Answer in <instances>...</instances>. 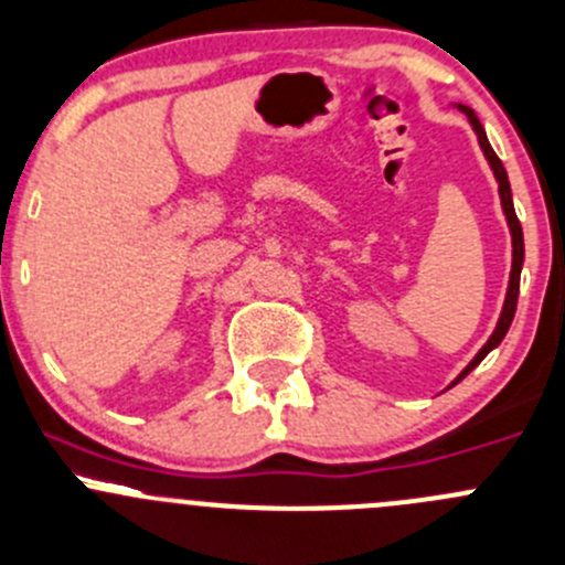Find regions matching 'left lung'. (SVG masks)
Segmentation results:
<instances>
[{
    "label": "left lung",
    "mask_w": 565,
    "mask_h": 565,
    "mask_svg": "<svg viewBox=\"0 0 565 565\" xmlns=\"http://www.w3.org/2000/svg\"><path fill=\"white\" fill-rule=\"evenodd\" d=\"M459 109L465 111V115H467V120L472 122L475 134H478L480 150H483L486 161H489L491 172H494L497 183H500V203H502V214H505V220H508V227H511L513 260H511V280H508V294H505V305H502V312H500V321H497L494 332H491V338L486 340V345H483V349H480L478 354H475V360L470 362V365L465 367V371L459 373V379H456L454 384H459L461 379H465L467 373L472 371V367H478L480 362H483V356L489 354L491 349H497V345L502 343V338H505L508 327H511V321H513V312H516V299H519V275H522V264H524V238H522V225H519V220H516V211H513V200H511V183H508V172H505V167H502V161L497 159V153H494V150H491L489 139H486V131H483V126H480V120H478V117H475V111L470 109V106H461V104H459ZM454 384H450V387H454Z\"/></svg>",
    "instance_id": "1"
}]
</instances>
